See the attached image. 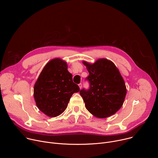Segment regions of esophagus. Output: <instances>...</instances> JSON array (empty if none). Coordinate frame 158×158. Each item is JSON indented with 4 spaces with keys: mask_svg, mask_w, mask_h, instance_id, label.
Returning <instances> with one entry per match:
<instances>
[{
    "mask_svg": "<svg viewBox=\"0 0 158 158\" xmlns=\"http://www.w3.org/2000/svg\"><path fill=\"white\" fill-rule=\"evenodd\" d=\"M78 85H79V88H80V89H81L82 88V84L80 83V84H79Z\"/></svg>",
    "mask_w": 158,
    "mask_h": 158,
    "instance_id": "1",
    "label": "esophagus"
}]
</instances>
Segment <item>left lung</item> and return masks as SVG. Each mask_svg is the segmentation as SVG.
Here are the masks:
<instances>
[{
    "mask_svg": "<svg viewBox=\"0 0 158 158\" xmlns=\"http://www.w3.org/2000/svg\"><path fill=\"white\" fill-rule=\"evenodd\" d=\"M89 73L90 88L80 91L85 108L93 116L106 118L114 114L122 107L127 90L119 69L111 60L99 59L91 64L83 60Z\"/></svg>",
    "mask_w": 158,
    "mask_h": 158,
    "instance_id": "1",
    "label": "left lung"
}]
</instances>
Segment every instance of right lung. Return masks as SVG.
<instances>
[{"mask_svg": "<svg viewBox=\"0 0 158 158\" xmlns=\"http://www.w3.org/2000/svg\"><path fill=\"white\" fill-rule=\"evenodd\" d=\"M79 86L73 82L67 70V62L54 58L44 67L34 87V98L39 109L46 116L54 118L65 110Z\"/></svg>", "mask_w": 158, "mask_h": 158, "instance_id": "right-lung-1", "label": "right lung"}]
</instances>
